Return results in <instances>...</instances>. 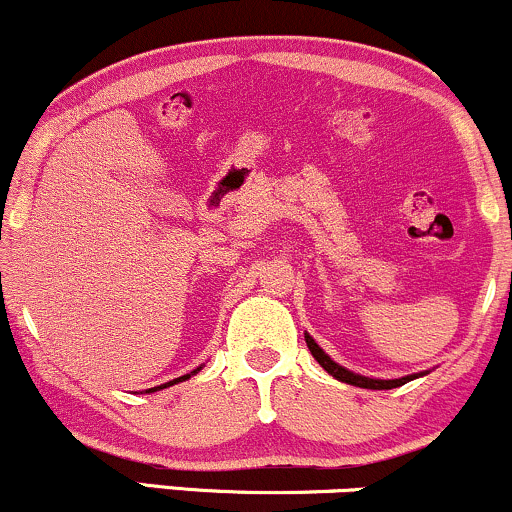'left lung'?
<instances>
[{"mask_svg":"<svg viewBox=\"0 0 512 512\" xmlns=\"http://www.w3.org/2000/svg\"><path fill=\"white\" fill-rule=\"evenodd\" d=\"M305 344H308L310 354H313L315 361L320 363V366L325 368L327 373L332 375V378H337L339 383L354 385V387H363V390H392V387H399V385L409 383V380H416V378H421V375H426V370H424V373H411V375H404V378H392V380L368 378V375H358V373H354V370L339 366L337 361H332V358L325 354V349H322V346L317 344L315 339L310 337L308 332H305Z\"/></svg>","mask_w":512,"mask_h":512,"instance_id":"left-lung-1","label":"left lung"}]
</instances>
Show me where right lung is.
<instances>
[{"instance_id":"obj_1","label":"right lung","mask_w":512,"mask_h":512,"mask_svg":"<svg viewBox=\"0 0 512 512\" xmlns=\"http://www.w3.org/2000/svg\"><path fill=\"white\" fill-rule=\"evenodd\" d=\"M199 370H202V366H199V368H195V370H192V373H187V375H180V378L170 380V383H166V385H158V387H149V390H146V392H156V390H163V387H170V385H178V383H182V380H190V378H192V375H197V373H199Z\"/></svg>"}]
</instances>
